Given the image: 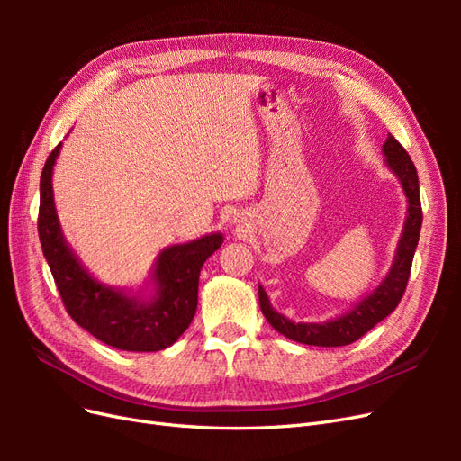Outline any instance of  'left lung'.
<instances>
[{
	"mask_svg": "<svg viewBox=\"0 0 461 461\" xmlns=\"http://www.w3.org/2000/svg\"><path fill=\"white\" fill-rule=\"evenodd\" d=\"M383 151L386 156V165L402 180V188L406 192L410 203L406 227H403L402 232L393 269H390L381 286L375 288L373 294L354 305L352 312H348L339 319L327 321V323H292L290 319L271 308L267 294L259 286V308L265 319L269 321L275 330L285 334L286 339L325 348L346 346L359 340L366 332H369L376 323H381L384 317H388L398 308L410 281L413 254L417 242H420L423 212L420 198V178H417V169L411 158L408 156V151L403 149V146L393 134H388Z\"/></svg>",
	"mask_w": 461,
	"mask_h": 461,
	"instance_id": "left-lung-1",
	"label": "left lung"
}]
</instances>
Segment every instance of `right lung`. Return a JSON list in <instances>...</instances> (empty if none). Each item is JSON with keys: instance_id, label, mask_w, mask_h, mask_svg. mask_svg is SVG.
Returning a JSON list of instances; mask_svg holds the SVG:
<instances>
[{"instance_id": "add662e5", "label": "right lung", "mask_w": 461, "mask_h": 461, "mask_svg": "<svg viewBox=\"0 0 461 461\" xmlns=\"http://www.w3.org/2000/svg\"><path fill=\"white\" fill-rule=\"evenodd\" d=\"M59 149L61 144L53 148L41 169L38 236L67 313L97 340L119 350H163L192 323L198 308L200 269L222 244V234L163 249L153 271L158 294L149 302L97 283L65 244L55 215L51 173Z\"/></svg>"}]
</instances>
